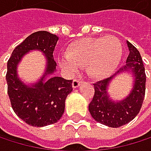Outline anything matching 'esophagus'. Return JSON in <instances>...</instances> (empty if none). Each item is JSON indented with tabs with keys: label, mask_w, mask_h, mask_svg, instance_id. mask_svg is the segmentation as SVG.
Returning <instances> with one entry per match:
<instances>
[{
	"label": "esophagus",
	"mask_w": 151,
	"mask_h": 151,
	"mask_svg": "<svg viewBox=\"0 0 151 151\" xmlns=\"http://www.w3.org/2000/svg\"><path fill=\"white\" fill-rule=\"evenodd\" d=\"M82 82H83V81H82L81 80H80V79H74L73 81H72V86H73V88H74V89L78 88V87H79Z\"/></svg>",
	"instance_id": "esophagus-1"
}]
</instances>
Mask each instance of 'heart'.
Wrapping results in <instances>:
<instances>
[{
    "instance_id": "b5f03b06",
    "label": "heart",
    "mask_w": 151,
    "mask_h": 151,
    "mask_svg": "<svg viewBox=\"0 0 151 151\" xmlns=\"http://www.w3.org/2000/svg\"><path fill=\"white\" fill-rule=\"evenodd\" d=\"M122 55L119 40L114 36L84 38L72 42L60 65L69 73L86 66L87 72L96 80L107 78L118 67Z\"/></svg>"
}]
</instances>
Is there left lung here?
<instances>
[{"mask_svg":"<svg viewBox=\"0 0 151 151\" xmlns=\"http://www.w3.org/2000/svg\"><path fill=\"white\" fill-rule=\"evenodd\" d=\"M129 54L126 65L120 68L111 77L94 83V96L89 105L91 117L103 125L119 128L131 121L139 112L146 90V73L139 51L127 40ZM129 71L134 77L133 88L123 100L114 102L109 98L107 86L118 74Z\"/></svg>","mask_w":151,"mask_h":151,"instance_id":"8db88e82","label":"left lung"}]
</instances>
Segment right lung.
<instances>
[{
	"label": "right lung",
	"mask_w": 151,
	"mask_h": 151,
	"mask_svg": "<svg viewBox=\"0 0 151 151\" xmlns=\"http://www.w3.org/2000/svg\"><path fill=\"white\" fill-rule=\"evenodd\" d=\"M58 40V36L49 32H36L13 50L7 62L6 81L12 108L20 119L33 127L56 123L64 112L67 96L72 91L71 80L57 76L46 79L56 70L53 51ZM33 49L45 54L47 68L38 83L29 86L19 79L17 66L27 51Z\"/></svg>",
	"instance_id": "1"
}]
</instances>
